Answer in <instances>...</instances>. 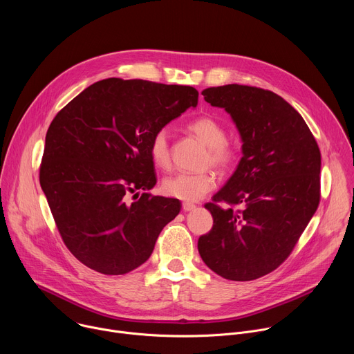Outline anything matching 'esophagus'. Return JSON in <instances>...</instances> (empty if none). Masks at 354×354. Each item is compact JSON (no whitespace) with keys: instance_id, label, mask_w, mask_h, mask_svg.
Wrapping results in <instances>:
<instances>
[{"instance_id":"obj_1","label":"esophagus","mask_w":354,"mask_h":354,"mask_svg":"<svg viewBox=\"0 0 354 354\" xmlns=\"http://www.w3.org/2000/svg\"><path fill=\"white\" fill-rule=\"evenodd\" d=\"M196 209V206L194 205H192V203H182V210L186 213V212H192V210H194Z\"/></svg>"}]
</instances>
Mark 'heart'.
<instances>
[{
	"label": "heart",
	"instance_id": "heart-1",
	"mask_svg": "<svg viewBox=\"0 0 354 354\" xmlns=\"http://www.w3.org/2000/svg\"><path fill=\"white\" fill-rule=\"evenodd\" d=\"M189 130L209 147L207 164L218 169L231 168L238 160V147L225 140V127L214 118L201 116L189 123ZM149 157L157 167L167 168L171 161L169 136L165 129L158 130L149 142ZM217 178L213 171L178 172L162 182L164 194L183 201H197L216 187Z\"/></svg>",
	"mask_w": 354,
	"mask_h": 354
}]
</instances>
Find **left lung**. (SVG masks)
<instances>
[{
	"instance_id": "left-lung-1",
	"label": "left lung",
	"mask_w": 354,
	"mask_h": 354,
	"mask_svg": "<svg viewBox=\"0 0 354 354\" xmlns=\"http://www.w3.org/2000/svg\"><path fill=\"white\" fill-rule=\"evenodd\" d=\"M201 95L231 115L243 156L212 203L205 205L214 221L198 238V254L224 279L255 280L290 257L315 214L321 151L304 119L272 91L230 84ZM218 203L230 207L223 209Z\"/></svg>"
}]
</instances>
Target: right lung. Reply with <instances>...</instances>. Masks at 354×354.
Masks as SVG:
<instances>
[{"mask_svg":"<svg viewBox=\"0 0 354 354\" xmlns=\"http://www.w3.org/2000/svg\"><path fill=\"white\" fill-rule=\"evenodd\" d=\"M193 86L108 78L84 89L46 134L40 186L71 254L102 274H124L153 254L178 198L142 193L157 183L153 136L189 108Z\"/></svg>","mask_w":354,"mask_h":354,"instance_id":"add662e5","label":"right lung"}]
</instances>
